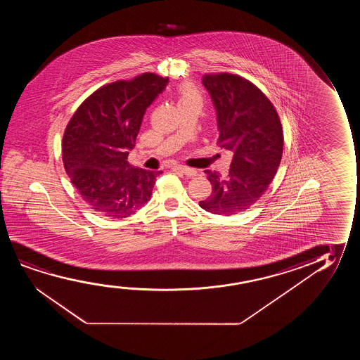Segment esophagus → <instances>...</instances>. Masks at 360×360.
I'll list each match as a JSON object with an SVG mask.
<instances>
[{
    "instance_id": "obj_1",
    "label": "esophagus",
    "mask_w": 360,
    "mask_h": 360,
    "mask_svg": "<svg viewBox=\"0 0 360 360\" xmlns=\"http://www.w3.org/2000/svg\"><path fill=\"white\" fill-rule=\"evenodd\" d=\"M174 169H177L179 172H182L183 174H186L188 177H194V176H197L198 172L195 169H193V168L187 167V166H177V167L174 168Z\"/></svg>"
}]
</instances>
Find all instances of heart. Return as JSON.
<instances>
[{
    "label": "heart",
    "mask_w": 360,
    "mask_h": 360,
    "mask_svg": "<svg viewBox=\"0 0 360 360\" xmlns=\"http://www.w3.org/2000/svg\"><path fill=\"white\" fill-rule=\"evenodd\" d=\"M179 92H181L179 102H195L198 104H200V102H202L200 94L195 89V87H193L192 84H183Z\"/></svg>",
    "instance_id": "b5f03b06"
}]
</instances>
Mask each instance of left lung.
Listing matches in <instances>:
<instances>
[{
  "label": "left lung",
  "mask_w": 360,
  "mask_h": 360,
  "mask_svg": "<svg viewBox=\"0 0 360 360\" xmlns=\"http://www.w3.org/2000/svg\"><path fill=\"white\" fill-rule=\"evenodd\" d=\"M202 82L217 110V146L232 161L226 177L204 171L212 192L199 205L230 217L252 207L271 184L283 155V129L271 101L250 81L219 74L205 75Z\"/></svg>",
  "instance_id": "left-lung-1"
}]
</instances>
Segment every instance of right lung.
Returning a JSON list of instances; mask_svg holds the SVG:
<instances>
[{"label":"right lung","instance_id":"obj_1","mask_svg":"<svg viewBox=\"0 0 360 360\" xmlns=\"http://www.w3.org/2000/svg\"><path fill=\"white\" fill-rule=\"evenodd\" d=\"M168 79L143 74L107 84L91 94L71 118L63 138V161L71 182L94 212L123 219L150 200L162 171L128 162L146 109Z\"/></svg>","mask_w":360,"mask_h":360}]
</instances>
